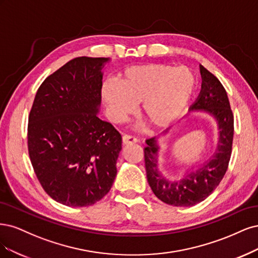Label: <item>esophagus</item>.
Here are the masks:
<instances>
[{"label":"esophagus","mask_w":258,"mask_h":258,"mask_svg":"<svg viewBox=\"0 0 258 258\" xmlns=\"http://www.w3.org/2000/svg\"><path fill=\"white\" fill-rule=\"evenodd\" d=\"M122 141H123L124 145H132V144H136L138 140L134 136L125 134V135L122 136Z\"/></svg>","instance_id":"34e87169"}]
</instances>
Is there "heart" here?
<instances>
[{"instance_id":"obj_1","label":"heart","mask_w":258,"mask_h":258,"mask_svg":"<svg viewBox=\"0 0 258 258\" xmlns=\"http://www.w3.org/2000/svg\"><path fill=\"white\" fill-rule=\"evenodd\" d=\"M196 85L187 68L165 64L132 66L119 75L117 85L107 81L102 98L114 122H122L138 105V113L152 127H164L184 109Z\"/></svg>"}]
</instances>
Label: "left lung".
I'll list each match as a JSON object with an SVG mask.
<instances>
[{"label":"left lung","mask_w":258,"mask_h":258,"mask_svg":"<svg viewBox=\"0 0 258 258\" xmlns=\"http://www.w3.org/2000/svg\"><path fill=\"white\" fill-rule=\"evenodd\" d=\"M202 90L188 111L205 112L213 119L218 128V144L209 160L196 167L188 168L181 178H168L160 168L161 145L159 137L147 139L145 163L147 179L155 196L174 207L195 206L212 194L225 174L231 155L234 138V115L228 96L220 80L203 65ZM169 128L164 131L166 135Z\"/></svg>","instance_id":"obj_1"}]
</instances>
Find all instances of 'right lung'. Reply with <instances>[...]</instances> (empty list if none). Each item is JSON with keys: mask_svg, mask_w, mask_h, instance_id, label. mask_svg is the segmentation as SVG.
<instances>
[{"mask_svg": "<svg viewBox=\"0 0 258 258\" xmlns=\"http://www.w3.org/2000/svg\"><path fill=\"white\" fill-rule=\"evenodd\" d=\"M109 57H76L47 77L29 117L28 147L41 186L55 202L97 203L117 176L122 137L98 118Z\"/></svg>", "mask_w": 258, "mask_h": 258, "instance_id": "1", "label": "right lung"}]
</instances>
